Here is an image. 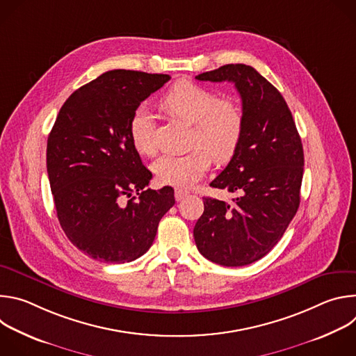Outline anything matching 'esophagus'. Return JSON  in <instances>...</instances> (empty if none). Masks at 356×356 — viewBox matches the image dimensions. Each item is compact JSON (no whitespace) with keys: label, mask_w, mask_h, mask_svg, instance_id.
Wrapping results in <instances>:
<instances>
[{"label":"esophagus","mask_w":356,"mask_h":356,"mask_svg":"<svg viewBox=\"0 0 356 356\" xmlns=\"http://www.w3.org/2000/svg\"><path fill=\"white\" fill-rule=\"evenodd\" d=\"M190 194V191H187V190H183V188H176L175 190V198L177 200V201H181V200H184L187 195Z\"/></svg>","instance_id":"34e87169"}]
</instances>
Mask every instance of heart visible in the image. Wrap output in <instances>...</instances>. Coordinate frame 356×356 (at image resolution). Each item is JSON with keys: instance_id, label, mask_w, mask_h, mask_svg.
I'll list each match as a JSON object with an SVG mask.
<instances>
[{"instance_id": "heart-1", "label": "heart", "mask_w": 356, "mask_h": 356, "mask_svg": "<svg viewBox=\"0 0 356 356\" xmlns=\"http://www.w3.org/2000/svg\"><path fill=\"white\" fill-rule=\"evenodd\" d=\"M161 107L175 118L193 124V150L184 155H165L152 169L159 183L188 187L204 176L211 158L218 163L228 162L241 145L245 121L241 107L231 98L193 81H177L162 98ZM155 122L152 114L138 107L129 120V138L142 155L155 152Z\"/></svg>"}]
</instances>
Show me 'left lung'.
<instances>
[{"mask_svg":"<svg viewBox=\"0 0 356 356\" xmlns=\"http://www.w3.org/2000/svg\"><path fill=\"white\" fill-rule=\"evenodd\" d=\"M195 79L235 84L245 129L236 154L210 183L234 193V204L204 197L194 241L209 261L245 266L272 250L297 213L304 170L301 139L283 95L253 67L225 65Z\"/></svg>","mask_w":356,"mask_h":356,"instance_id":"1","label":"left lung"}]
</instances>
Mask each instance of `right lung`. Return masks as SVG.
Returning a JSON list of instances; mask_svg holds the SVG:
<instances>
[{
  "mask_svg": "<svg viewBox=\"0 0 356 356\" xmlns=\"http://www.w3.org/2000/svg\"><path fill=\"white\" fill-rule=\"evenodd\" d=\"M169 74L110 70L76 90L49 134L46 168L59 222L87 257L125 264L150 248L175 190L146 188L152 173L129 138V120Z\"/></svg>",
  "mask_w": 356,
  "mask_h": 356,
  "instance_id": "add662e5",
  "label": "right lung"
}]
</instances>
